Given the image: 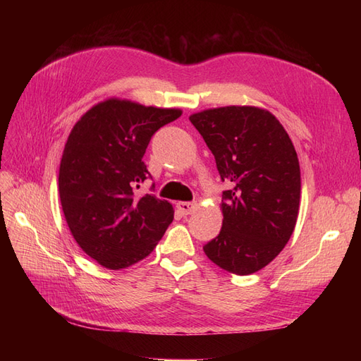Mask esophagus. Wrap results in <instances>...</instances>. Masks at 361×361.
I'll list each match as a JSON object with an SVG mask.
<instances>
[{"instance_id":"esophagus-1","label":"esophagus","mask_w":361,"mask_h":361,"mask_svg":"<svg viewBox=\"0 0 361 361\" xmlns=\"http://www.w3.org/2000/svg\"><path fill=\"white\" fill-rule=\"evenodd\" d=\"M176 207L179 209V212L182 215H190L194 209H195V203H191V202H179L176 204Z\"/></svg>"}]
</instances>
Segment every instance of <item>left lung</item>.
<instances>
[{"label":"left lung","instance_id":"obj_1","mask_svg":"<svg viewBox=\"0 0 361 361\" xmlns=\"http://www.w3.org/2000/svg\"><path fill=\"white\" fill-rule=\"evenodd\" d=\"M215 157L223 191V227L203 250L238 276L267 267L297 224L301 174L281 123L257 106H220L190 116Z\"/></svg>","mask_w":361,"mask_h":361}]
</instances>
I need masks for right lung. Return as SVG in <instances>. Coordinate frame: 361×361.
<instances>
[{
  "label": "right lung",
  "mask_w": 361,
  "mask_h": 361,
  "mask_svg": "<svg viewBox=\"0 0 361 361\" xmlns=\"http://www.w3.org/2000/svg\"><path fill=\"white\" fill-rule=\"evenodd\" d=\"M180 114L110 97L72 128L60 162V202L75 241L99 265L137 264L173 221L171 203L135 190L150 178L143 157L152 135Z\"/></svg>",
  "instance_id": "add662e5"
}]
</instances>
